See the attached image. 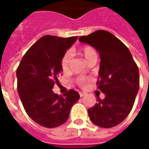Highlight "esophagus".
Wrapping results in <instances>:
<instances>
[{"label":"esophagus","mask_w":149,"mask_h":149,"mask_svg":"<svg viewBox=\"0 0 149 149\" xmlns=\"http://www.w3.org/2000/svg\"><path fill=\"white\" fill-rule=\"evenodd\" d=\"M79 94H80V97H84V95H85V93H81V92H80V93H79Z\"/></svg>","instance_id":"34e87169"}]
</instances>
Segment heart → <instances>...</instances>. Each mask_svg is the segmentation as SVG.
I'll list each match as a JSON object with an SVG mask.
<instances>
[{"label":"heart","mask_w":149,"mask_h":149,"mask_svg":"<svg viewBox=\"0 0 149 149\" xmlns=\"http://www.w3.org/2000/svg\"><path fill=\"white\" fill-rule=\"evenodd\" d=\"M78 52L81 56H83V58L86 61V62L88 61L93 57L97 56V52L95 51V49L89 45L83 46ZM70 58H71V55L69 52H65V55L62 56L61 60V66L62 70L64 72H67L68 70L69 64H70ZM79 82H80L81 85H84L86 80L84 78H80Z\"/></svg>","instance_id":"b5f03b06"}]
</instances>
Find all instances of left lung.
I'll list each match as a JSON object with an SVG mask.
<instances>
[{"instance_id": "left-lung-1", "label": "left lung", "mask_w": 149, "mask_h": 149, "mask_svg": "<svg viewBox=\"0 0 149 149\" xmlns=\"http://www.w3.org/2000/svg\"><path fill=\"white\" fill-rule=\"evenodd\" d=\"M99 52L100 57L97 87L104 93V99L88 109L94 125L112 128L125 120L134 104L139 90V69L125 44L113 34L97 30L79 38Z\"/></svg>"}]
</instances>
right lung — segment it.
I'll return each instance as SVG.
<instances>
[{"label": "right lung", "instance_id": "add662e5", "mask_svg": "<svg viewBox=\"0 0 149 149\" xmlns=\"http://www.w3.org/2000/svg\"><path fill=\"white\" fill-rule=\"evenodd\" d=\"M77 39L44 36L29 48L17 68V91L24 110L43 127L56 128L65 123L72 106L80 99L73 89L63 96L52 89L59 83L62 56Z\"/></svg>", "mask_w": 149, "mask_h": 149}]
</instances>
